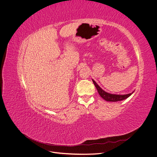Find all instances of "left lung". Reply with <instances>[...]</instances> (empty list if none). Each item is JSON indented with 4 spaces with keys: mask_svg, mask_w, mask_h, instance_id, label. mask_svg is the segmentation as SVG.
Masks as SVG:
<instances>
[{
    "mask_svg": "<svg viewBox=\"0 0 157 157\" xmlns=\"http://www.w3.org/2000/svg\"><path fill=\"white\" fill-rule=\"evenodd\" d=\"M93 82L94 84V86H96L98 92L99 93V94L101 96V98H103L105 100L107 101H111V102H116V101H121L123 100V99H126L127 98L129 97L130 96H131L133 93H130V94H124V95H121V94H110L108 93H106V91H105L104 90H103L100 87H99L98 84L93 80Z\"/></svg>",
    "mask_w": 157,
    "mask_h": 157,
    "instance_id": "left-lung-1",
    "label": "left lung"
}]
</instances>
